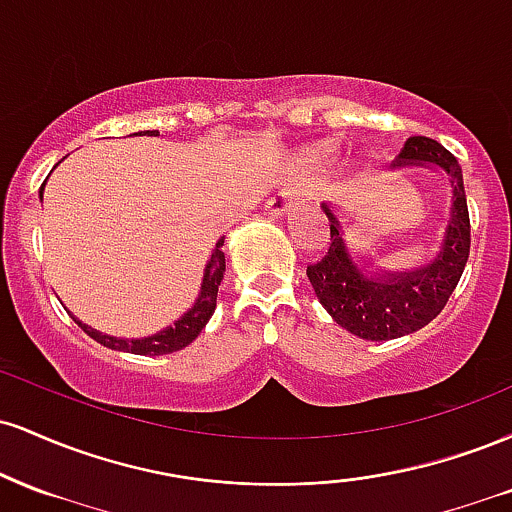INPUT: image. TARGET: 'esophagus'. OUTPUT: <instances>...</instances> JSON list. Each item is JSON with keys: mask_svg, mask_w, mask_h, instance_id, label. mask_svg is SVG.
<instances>
[{"mask_svg": "<svg viewBox=\"0 0 512 512\" xmlns=\"http://www.w3.org/2000/svg\"><path fill=\"white\" fill-rule=\"evenodd\" d=\"M298 199H301V197H298V192L291 190V187H289V190L276 192V195L267 202V209L272 211V214H284V211H289L293 204L298 202Z\"/></svg>", "mask_w": 512, "mask_h": 512, "instance_id": "1", "label": "esophagus"}]
</instances>
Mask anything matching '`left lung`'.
<instances>
[{
  "label": "left lung",
  "mask_w": 512,
  "mask_h": 512,
  "mask_svg": "<svg viewBox=\"0 0 512 512\" xmlns=\"http://www.w3.org/2000/svg\"><path fill=\"white\" fill-rule=\"evenodd\" d=\"M411 163L414 166L433 163L443 168L452 182V195H455L452 219L445 231L443 250L438 252L436 260L416 272L395 274L380 281L368 279L346 252L337 216L322 207L332 221L330 243L320 260L308 264L310 284L334 322L370 342H387L428 325L445 308L469 257L472 226H469L462 168L457 158L436 139L409 137L395 166H411Z\"/></svg>",
  "instance_id": "obj_1"
}]
</instances>
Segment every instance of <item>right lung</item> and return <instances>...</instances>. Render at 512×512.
<instances>
[{"label":"right lung","instance_id":"right-lung-1","mask_svg":"<svg viewBox=\"0 0 512 512\" xmlns=\"http://www.w3.org/2000/svg\"><path fill=\"white\" fill-rule=\"evenodd\" d=\"M144 134L156 137L158 132L156 129H151V132H144ZM40 195H43V192H40ZM221 245H223V238L216 243L214 252H211V260L207 264V272H204V281H202V293H199L195 308L187 310V313L182 315L173 327H166V330H161L158 334H151V337H144V339H117V337H108V334L91 330V327L84 325V322H79L74 317L76 325H79L81 330L88 334V337L96 339L98 344L108 346V349H115V351H129V354H139V356H161V354H173V351H180L182 346L190 344L192 339H195L197 334L204 330V325L209 322V317L214 315L216 293H219L223 272H226V262H223Z\"/></svg>","mask_w":512,"mask_h":512}]
</instances>
